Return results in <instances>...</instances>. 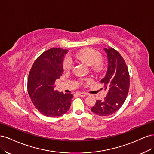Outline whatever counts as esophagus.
<instances>
[{
	"label": "esophagus",
	"instance_id": "34e87169",
	"mask_svg": "<svg viewBox=\"0 0 154 154\" xmlns=\"http://www.w3.org/2000/svg\"><path fill=\"white\" fill-rule=\"evenodd\" d=\"M77 94L81 97H84V96H87V94L85 92H77Z\"/></svg>",
	"mask_w": 154,
	"mask_h": 154
}]
</instances>
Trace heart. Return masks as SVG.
Instances as JSON below:
<instances>
[{
    "instance_id": "b5f03b06",
    "label": "heart",
    "mask_w": 154,
    "mask_h": 154,
    "mask_svg": "<svg viewBox=\"0 0 154 154\" xmlns=\"http://www.w3.org/2000/svg\"><path fill=\"white\" fill-rule=\"evenodd\" d=\"M76 57L82 62L91 66L94 71H100L103 68V64L101 61L102 59L101 54L98 51L93 49L86 48L82 49L76 54ZM73 66L72 58L69 56H66L63 61V68L66 71L71 69Z\"/></svg>"
}]
</instances>
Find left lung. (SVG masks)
I'll use <instances>...</instances> for the list:
<instances>
[{
	"mask_svg": "<svg viewBox=\"0 0 154 154\" xmlns=\"http://www.w3.org/2000/svg\"><path fill=\"white\" fill-rule=\"evenodd\" d=\"M103 50L107 54L108 68L101 83L108 92L104 100H96L91 109L95 114L106 116L115 113L123 105L128 95L130 76L125 60L118 51L112 48Z\"/></svg>",
	"mask_w": 154,
	"mask_h": 154,
	"instance_id": "obj_1",
	"label": "left lung"
}]
</instances>
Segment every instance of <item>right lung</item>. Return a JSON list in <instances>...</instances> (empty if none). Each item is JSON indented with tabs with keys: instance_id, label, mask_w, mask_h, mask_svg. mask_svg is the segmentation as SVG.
I'll return each mask as SVG.
<instances>
[{
	"instance_id": "1",
	"label": "right lung",
	"mask_w": 154,
	"mask_h": 154,
	"mask_svg": "<svg viewBox=\"0 0 154 154\" xmlns=\"http://www.w3.org/2000/svg\"><path fill=\"white\" fill-rule=\"evenodd\" d=\"M67 49L51 48L37 58L30 70L27 91L41 114L51 118L66 113L71 104L72 94L54 90V82L63 72V60Z\"/></svg>"
}]
</instances>
